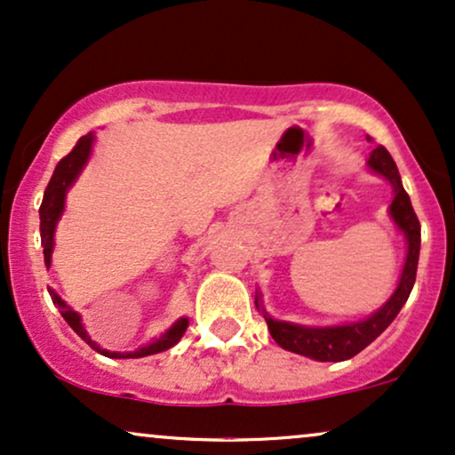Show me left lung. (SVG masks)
<instances>
[{"instance_id":"8db88e82","label":"left lung","mask_w":455,"mask_h":455,"mask_svg":"<svg viewBox=\"0 0 455 455\" xmlns=\"http://www.w3.org/2000/svg\"><path fill=\"white\" fill-rule=\"evenodd\" d=\"M369 141H373L371 137H367ZM369 166L373 168L378 175L388 179L395 188V200L390 204V215L396 221L403 232H405L409 251H407V261L403 267L399 287H396L395 295L386 301L384 307H379L373 316H369L367 321L352 323V324H341V327H324V329H310V327H299V324H291L283 321H272L267 314L266 316L267 329H270L274 341L284 350L295 352V355L314 358V361L323 363H338L347 361V358L356 356L358 352L364 350L371 341L382 335L386 327L395 321L396 314L401 312V307L405 306L409 293H411L413 283H416V272H418V257H419V221L416 211H413L409 194L405 192L401 183L399 168H396L395 160L388 154V149L384 145H378L369 156ZM255 306L259 307V301L255 297Z\"/></svg>"}]
</instances>
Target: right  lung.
I'll use <instances>...</instances> for the list:
<instances>
[{"label": "right lung", "instance_id": "right-lung-1", "mask_svg": "<svg viewBox=\"0 0 455 455\" xmlns=\"http://www.w3.org/2000/svg\"><path fill=\"white\" fill-rule=\"evenodd\" d=\"M92 141H94L92 134H86V137H82L80 141L76 143V148H73L69 154L65 156V158H60V162L54 168L52 177H50L46 192H44L42 206H39V232H42L44 261H46V266H50V255H52V244H54V228H56V221H59L60 212H63L65 194H67V189H69V185L76 181L77 175H80L82 166L86 164L88 156H91ZM48 293H50V297H52V304L59 307L60 316L65 318L67 324H69V327L76 331V333L92 347V350H97L103 356H109V358H141V356H149V355H158V352L168 350V347L175 346L177 341L181 339L185 329H188V318H181V321H177L175 324H172V327L168 329L160 339H156L154 344H149L145 347H139V350H134V352L100 350V347L94 344L91 338H88L86 329H84V324H82L80 314L73 312L71 307L54 293V291L48 289Z\"/></svg>", "mask_w": 455, "mask_h": 455}]
</instances>
